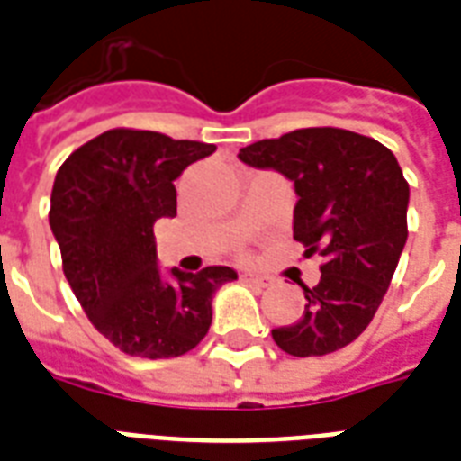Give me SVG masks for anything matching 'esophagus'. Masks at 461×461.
<instances>
[{"label": "esophagus", "instance_id": "esophagus-1", "mask_svg": "<svg viewBox=\"0 0 461 461\" xmlns=\"http://www.w3.org/2000/svg\"><path fill=\"white\" fill-rule=\"evenodd\" d=\"M241 282H246V285H256V287H267V285L273 282V277H266V275L244 273V275H241Z\"/></svg>", "mask_w": 461, "mask_h": 461}]
</instances>
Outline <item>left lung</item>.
<instances>
[{"label": "left lung", "mask_w": 461, "mask_h": 461, "mask_svg": "<svg viewBox=\"0 0 461 461\" xmlns=\"http://www.w3.org/2000/svg\"><path fill=\"white\" fill-rule=\"evenodd\" d=\"M239 159L294 181V239L322 256L302 318L273 330L292 357H325L357 339L385 296L407 244L409 184L390 148L361 133L313 126L241 148Z\"/></svg>", "instance_id": "left-lung-1"}]
</instances>
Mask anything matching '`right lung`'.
Returning a JSON list of instances; mask_svg holds the SVG:
<instances>
[{"mask_svg": "<svg viewBox=\"0 0 461 461\" xmlns=\"http://www.w3.org/2000/svg\"><path fill=\"white\" fill-rule=\"evenodd\" d=\"M215 153L201 140L140 129H110L64 159L54 176L50 227L61 270L100 335L140 358L181 357L208 335L212 294L237 280L210 266L159 277L153 227L176 215L174 179Z\"/></svg>", "mask_w": 461, "mask_h": 461, "instance_id": "obj_1", "label": "right lung"}]
</instances>
